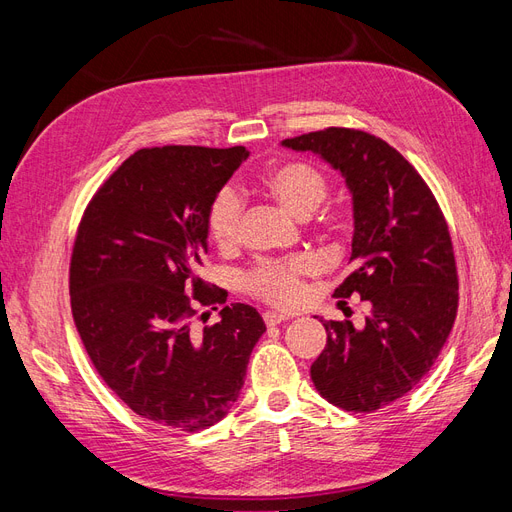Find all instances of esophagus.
Returning a JSON list of instances; mask_svg holds the SVG:
<instances>
[{
	"label": "esophagus",
	"mask_w": 512,
	"mask_h": 512,
	"mask_svg": "<svg viewBox=\"0 0 512 512\" xmlns=\"http://www.w3.org/2000/svg\"><path fill=\"white\" fill-rule=\"evenodd\" d=\"M265 322H267V327H275V324H280V322H284V320H288L290 316L288 314H280V312H265Z\"/></svg>",
	"instance_id": "1"
}]
</instances>
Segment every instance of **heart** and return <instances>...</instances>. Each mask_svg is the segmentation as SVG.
<instances>
[{"instance_id": "heart-1", "label": "heart", "mask_w": 512, "mask_h": 512, "mask_svg": "<svg viewBox=\"0 0 512 512\" xmlns=\"http://www.w3.org/2000/svg\"><path fill=\"white\" fill-rule=\"evenodd\" d=\"M262 190L288 213L297 215V218H309L324 203L329 185L316 166L307 162H284L273 166L262 177ZM241 220V196L232 188H224L209 207L207 226L211 239L222 250L235 247L241 235ZM316 271L318 260L309 254L288 260H265L243 277V284L260 299L280 307H292L303 299V280Z\"/></svg>"}]
</instances>
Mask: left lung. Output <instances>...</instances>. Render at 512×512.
I'll return each instance as SVG.
<instances>
[{
    "label": "left lung",
    "instance_id": "obj_1",
    "mask_svg": "<svg viewBox=\"0 0 512 512\" xmlns=\"http://www.w3.org/2000/svg\"><path fill=\"white\" fill-rule=\"evenodd\" d=\"M282 147L312 151L352 196L354 271L335 297L361 294L371 312L363 329L320 318L327 346L312 380L333 406L374 412L421 382L453 329L459 282L446 220L414 166L374 134L327 128Z\"/></svg>",
    "mask_w": 512,
    "mask_h": 512
}]
</instances>
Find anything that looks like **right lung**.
Wrapping results in <instances>:
<instances>
[{
  "label": "right lung",
  "mask_w": 512,
  "mask_h": 512,
  "mask_svg": "<svg viewBox=\"0 0 512 512\" xmlns=\"http://www.w3.org/2000/svg\"><path fill=\"white\" fill-rule=\"evenodd\" d=\"M247 156L245 147L136 151L98 190L76 232L74 324L108 389L147 421L181 431L222 421L267 331L245 303L226 305L200 335L190 322L194 301H226L198 271L209 207Z\"/></svg>",
  "instance_id": "add662e5"
}]
</instances>
